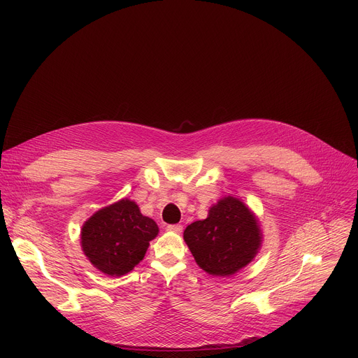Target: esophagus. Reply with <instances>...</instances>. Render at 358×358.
<instances>
[{"label": "esophagus", "mask_w": 358, "mask_h": 358, "mask_svg": "<svg viewBox=\"0 0 358 358\" xmlns=\"http://www.w3.org/2000/svg\"><path fill=\"white\" fill-rule=\"evenodd\" d=\"M167 231H171V232H177V234H180V232L182 231V225H180V224L167 225Z\"/></svg>", "instance_id": "34e87169"}]
</instances>
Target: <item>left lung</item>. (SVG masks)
<instances>
[{
	"instance_id": "obj_1",
	"label": "left lung",
	"mask_w": 358,
	"mask_h": 358,
	"mask_svg": "<svg viewBox=\"0 0 358 358\" xmlns=\"http://www.w3.org/2000/svg\"><path fill=\"white\" fill-rule=\"evenodd\" d=\"M196 265L213 276H231L258 253L262 232L257 217L234 196H225L210 208L208 217L184 231Z\"/></svg>"
}]
</instances>
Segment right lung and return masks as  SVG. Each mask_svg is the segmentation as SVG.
<instances>
[{
  "label": "right lung",
  "instance_id": "obj_1",
  "mask_svg": "<svg viewBox=\"0 0 358 358\" xmlns=\"http://www.w3.org/2000/svg\"><path fill=\"white\" fill-rule=\"evenodd\" d=\"M157 224L134 201L120 199L94 213L82 227L80 243L90 264L109 276H123L143 261Z\"/></svg>",
  "mask_w": 358,
  "mask_h": 358
}]
</instances>
